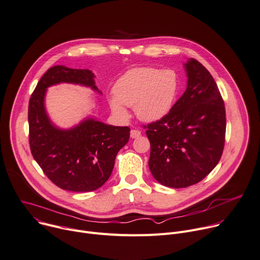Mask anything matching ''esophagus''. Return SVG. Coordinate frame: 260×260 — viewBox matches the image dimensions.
Instances as JSON below:
<instances>
[{
    "label": "esophagus",
    "instance_id": "34e87169",
    "mask_svg": "<svg viewBox=\"0 0 260 260\" xmlns=\"http://www.w3.org/2000/svg\"><path fill=\"white\" fill-rule=\"evenodd\" d=\"M140 136H141V132L140 131H138V129H132L131 131V137L133 139H136V138H138Z\"/></svg>",
    "mask_w": 260,
    "mask_h": 260
}]
</instances>
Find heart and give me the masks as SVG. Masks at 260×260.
I'll use <instances>...</instances> for the list:
<instances>
[{"instance_id":"1","label":"heart","mask_w":260,"mask_h":260,"mask_svg":"<svg viewBox=\"0 0 260 260\" xmlns=\"http://www.w3.org/2000/svg\"><path fill=\"white\" fill-rule=\"evenodd\" d=\"M178 78L171 69L150 66L132 68L116 82L111 101L112 109L125 115L124 107L135 109L141 120L161 119L172 109L177 92Z\"/></svg>"}]
</instances>
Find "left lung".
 <instances>
[{
	"mask_svg": "<svg viewBox=\"0 0 260 260\" xmlns=\"http://www.w3.org/2000/svg\"><path fill=\"white\" fill-rule=\"evenodd\" d=\"M187 87L161 119L143 125L150 142L148 166L169 187L198 183L219 162L225 144L226 112L219 88L197 60L185 64Z\"/></svg>",
	"mask_w": 260,
	"mask_h": 260,
	"instance_id": "left-lung-1",
	"label": "left lung"
}]
</instances>
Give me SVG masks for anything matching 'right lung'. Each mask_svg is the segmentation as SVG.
I'll return each instance as SVG.
<instances>
[{
    "instance_id": "obj_1",
    "label": "right lung",
    "mask_w": 260,
    "mask_h": 260,
    "mask_svg": "<svg viewBox=\"0 0 260 260\" xmlns=\"http://www.w3.org/2000/svg\"><path fill=\"white\" fill-rule=\"evenodd\" d=\"M94 76L88 69L62 65L48 69L39 80L29 101V143L34 159L57 186L72 192H91L110 177L116 155L129 139L128 126L108 125L87 119L80 125L56 128L45 114V89L59 83L90 86Z\"/></svg>"
}]
</instances>
